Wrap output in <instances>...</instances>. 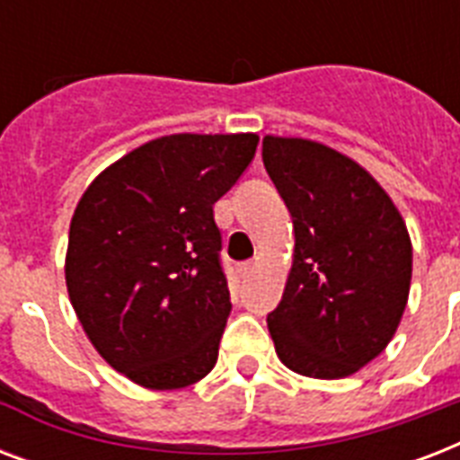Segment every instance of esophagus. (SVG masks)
Masks as SVG:
<instances>
[{
  "instance_id": "1",
  "label": "esophagus",
  "mask_w": 460,
  "mask_h": 460,
  "mask_svg": "<svg viewBox=\"0 0 460 460\" xmlns=\"http://www.w3.org/2000/svg\"><path fill=\"white\" fill-rule=\"evenodd\" d=\"M252 272H255V262H243V265H241V274H243V277H251Z\"/></svg>"
}]
</instances>
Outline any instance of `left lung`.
Returning <instances> with one entry per match:
<instances>
[{
	"instance_id": "left-lung-1",
	"label": "left lung",
	"mask_w": 460,
	"mask_h": 460,
	"mask_svg": "<svg viewBox=\"0 0 460 460\" xmlns=\"http://www.w3.org/2000/svg\"><path fill=\"white\" fill-rule=\"evenodd\" d=\"M262 159L296 234L284 296L267 314L277 356L303 377H350L389 346L406 310V222L365 166L324 143L265 136Z\"/></svg>"
}]
</instances>
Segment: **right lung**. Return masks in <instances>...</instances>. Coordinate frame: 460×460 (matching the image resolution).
Listing matches in <instances>:
<instances>
[{"instance_id": "right-lung-1", "label": "right lung", "mask_w": 460, "mask_h": 460, "mask_svg": "<svg viewBox=\"0 0 460 460\" xmlns=\"http://www.w3.org/2000/svg\"><path fill=\"white\" fill-rule=\"evenodd\" d=\"M255 133L147 140L93 179L64 260L83 332L136 385L172 392L217 363L231 313L215 202L251 164Z\"/></svg>"}]
</instances>
